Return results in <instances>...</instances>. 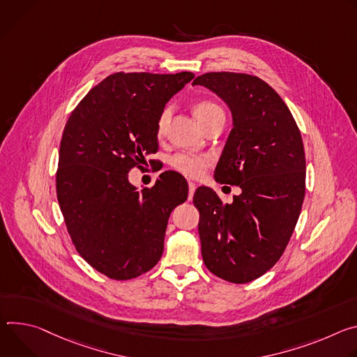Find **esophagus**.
Here are the masks:
<instances>
[{"label": "esophagus", "mask_w": 357, "mask_h": 357, "mask_svg": "<svg viewBox=\"0 0 357 357\" xmlns=\"http://www.w3.org/2000/svg\"><path fill=\"white\" fill-rule=\"evenodd\" d=\"M195 188H197V185H195L192 181H190V183H188V200H191V199H192V195H194Z\"/></svg>", "instance_id": "1"}]
</instances>
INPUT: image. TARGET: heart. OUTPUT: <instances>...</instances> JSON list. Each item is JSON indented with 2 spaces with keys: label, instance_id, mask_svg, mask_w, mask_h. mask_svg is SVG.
Returning <instances> with one entry per match:
<instances>
[{
  "label": "heart",
  "instance_id": "heart-1",
  "mask_svg": "<svg viewBox=\"0 0 357 357\" xmlns=\"http://www.w3.org/2000/svg\"><path fill=\"white\" fill-rule=\"evenodd\" d=\"M172 107L166 106L157 117V133L162 135L170 121ZM194 114L197 121L203 126L207 121L217 114H224L221 107L211 100H200L194 106ZM211 165V158L206 154H191V153H176L170 157V166L178 173L187 177H200L204 170Z\"/></svg>",
  "mask_w": 357,
  "mask_h": 357
}]
</instances>
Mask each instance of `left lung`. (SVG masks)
I'll return each instance as SVG.
<instances>
[{"label": "left lung", "mask_w": 357, "mask_h": 357, "mask_svg": "<svg viewBox=\"0 0 357 357\" xmlns=\"http://www.w3.org/2000/svg\"><path fill=\"white\" fill-rule=\"evenodd\" d=\"M192 85L217 93L232 113L214 176L243 190L231 204L208 187L195 190L203 261L218 278L247 284L278 262L298 222L306 177L302 136L285 102L258 76L208 72Z\"/></svg>", "instance_id": "1"}]
</instances>
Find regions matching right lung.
Returning a JSON list of instances; mask_svg holds the SVG:
<instances>
[{
	"label": "right lung",
	"mask_w": 357,
	"mask_h": 357,
	"mask_svg": "<svg viewBox=\"0 0 357 357\" xmlns=\"http://www.w3.org/2000/svg\"><path fill=\"white\" fill-rule=\"evenodd\" d=\"M192 77L191 72L109 75L65 125L58 203L79 255L112 280L136 278L158 262L169 217L187 200V181L176 172L162 173L142 191L128 173L157 151V117Z\"/></svg>",
	"instance_id": "1"
}]
</instances>
